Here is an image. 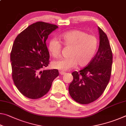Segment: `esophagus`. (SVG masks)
<instances>
[{"mask_svg": "<svg viewBox=\"0 0 126 126\" xmlns=\"http://www.w3.org/2000/svg\"><path fill=\"white\" fill-rule=\"evenodd\" d=\"M66 73L64 72H62V71H61L60 72V74H61V75H64V74H65Z\"/></svg>", "mask_w": 126, "mask_h": 126, "instance_id": "1", "label": "esophagus"}]
</instances>
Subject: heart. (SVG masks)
Wrapping results in <instances>:
<instances>
[{"mask_svg": "<svg viewBox=\"0 0 126 126\" xmlns=\"http://www.w3.org/2000/svg\"><path fill=\"white\" fill-rule=\"evenodd\" d=\"M61 43L65 47L70 48L68 58L53 61V68L67 71L76 67H86L93 59L96 52L98 40L93 35L79 30H72L60 35ZM58 40L52 39L48 44V49L53 57L60 56L62 45Z\"/></svg>", "mask_w": 126, "mask_h": 126, "instance_id": "obj_1", "label": "heart"}]
</instances>
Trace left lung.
Returning <instances> with one entry per match:
<instances>
[{"instance_id":"1","label":"left lung","mask_w":126,"mask_h":126,"mask_svg":"<svg viewBox=\"0 0 126 126\" xmlns=\"http://www.w3.org/2000/svg\"><path fill=\"white\" fill-rule=\"evenodd\" d=\"M99 46L96 54L86 67L72 73L69 86L71 97L79 103L87 104L103 94L109 83L112 72L113 55L106 34L98 27Z\"/></svg>"}]
</instances>
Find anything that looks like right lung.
Instances as JSON below:
<instances>
[{
	"label": "right lung",
	"instance_id": "right-lung-1",
	"mask_svg": "<svg viewBox=\"0 0 126 126\" xmlns=\"http://www.w3.org/2000/svg\"><path fill=\"white\" fill-rule=\"evenodd\" d=\"M58 28L38 22L28 27L14 40L10 53L12 78L17 89L28 98L44 96L59 75L57 69H44L49 63L46 40Z\"/></svg>",
	"mask_w": 126,
	"mask_h": 126
}]
</instances>
